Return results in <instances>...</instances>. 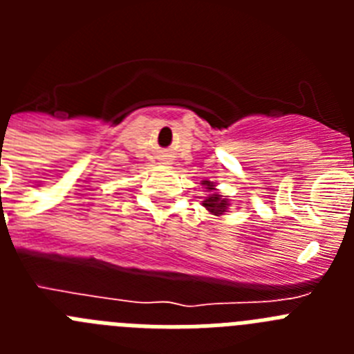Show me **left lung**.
I'll return each mask as SVG.
<instances>
[{
	"mask_svg": "<svg viewBox=\"0 0 354 354\" xmlns=\"http://www.w3.org/2000/svg\"><path fill=\"white\" fill-rule=\"evenodd\" d=\"M205 183H207L209 192H212V189H214V184L209 183V180H205ZM228 205H230V204H228V200L223 198L221 195H218V193H212L211 196H207V198L204 200V207L207 209L209 212H212V214H216V216L223 214V212L227 211Z\"/></svg>",
	"mask_w": 354,
	"mask_h": 354,
	"instance_id": "8db88e82",
	"label": "left lung"
}]
</instances>
